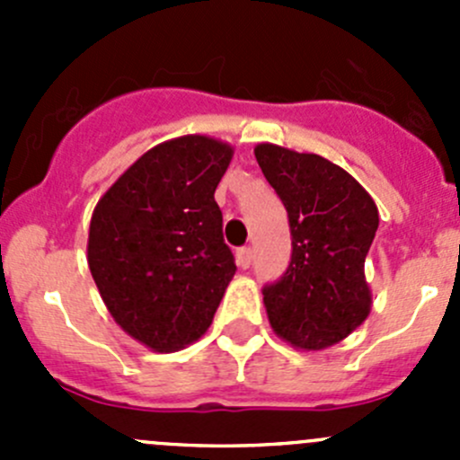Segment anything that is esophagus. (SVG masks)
Wrapping results in <instances>:
<instances>
[{"mask_svg": "<svg viewBox=\"0 0 460 460\" xmlns=\"http://www.w3.org/2000/svg\"><path fill=\"white\" fill-rule=\"evenodd\" d=\"M252 258L253 252L249 247H240L238 252H235V262H238L240 269H247L249 264H252Z\"/></svg>", "mask_w": 460, "mask_h": 460, "instance_id": "34e87169", "label": "esophagus"}]
</instances>
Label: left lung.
Segmentation results:
<instances>
[{
  "label": "left lung",
  "mask_w": 460,
  "mask_h": 460,
  "mask_svg": "<svg viewBox=\"0 0 460 460\" xmlns=\"http://www.w3.org/2000/svg\"><path fill=\"white\" fill-rule=\"evenodd\" d=\"M291 226V262L262 289L269 324L303 351L345 341L372 312L365 258L378 229L367 191L333 162L262 142L253 148Z\"/></svg>",
  "instance_id": "1"
}]
</instances>
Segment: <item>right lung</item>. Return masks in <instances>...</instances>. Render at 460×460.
<instances>
[{"label": "right lung", "mask_w": 460, "mask_h": 460, "mask_svg": "<svg viewBox=\"0 0 460 460\" xmlns=\"http://www.w3.org/2000/svg\"><path fill=\"white\" fill-rule=\"evenodd\" d=\"M234 146L182 136L148 148L100 198L88 269L115 323L153 351H178L211 324L235 273L216 187Z\"/></svg>", "instance_id": "obj_1"}]
</instances>
